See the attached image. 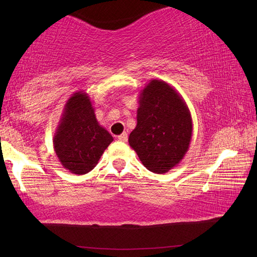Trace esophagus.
<instances>
[{
	"instance_id": "34e87169",
	"label": "esophagus",
	"mask_w": 257,
	"mask_h": 257,
	"mask_svg": "<svg viewBox=\"0 0 257 257\" xmlns=\"http://www.w3.org/2000/svg\"><path fill=\"white\" fill-rule=\"evenodd\" d=\"M118 139H119L120 142H127V139H128V135L125 134V133L121 134V135H119V136H118Z\"/></svg>"
}]
</instances>
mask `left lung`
Returning <instances> with one entry per match:
<instances>
[{
    "instance_id": "1",
    "label": "left lung",
    "mask_w": 257,
    "mask_h": 257,
    "mask_svg": "<svg viewBox=\"0 0 257 257\" xmlns=\"http://www.w3.org/2000/svg\"><path fill=\"white\" fill-rule=\"evenodd\" d=\"M138 103L137 125L129 135V145L150 171L168 172L189 149V108L171 85L159 79H152L141 90Z\"/></svg>"
}]
</instances>
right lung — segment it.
<instances>
[{
	"mask_svg": "<svg viewBox=\"0 0 257 257\" xmlns=\"http://www.w3.org/2000/svg\"><path fill=\"white\" fill-rule=\"evenodd\" d=\"M113 137L98 123L88 94L76 92L63 108L53 137L55 154L64 169L85 175L98 163Z\"/></svg>",
	"mask_w": 257,
	"mask_h": 257,
	"instance_id": "obj_1",
	"label": "right lung"
}]
</instances>
